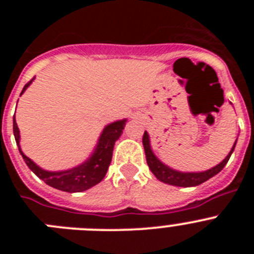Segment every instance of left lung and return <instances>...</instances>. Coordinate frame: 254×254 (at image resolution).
<instances>
[{
	"mask_svg": "<svg viewBox=\"0 0 254 254\" xmlns=\"http://www.w3.org/2000/svg\"><path fill=\"white\" fill-rule=\"evenodd\" d=\"M237 140H235L230 152L226 155V158L221 163H219L215 167L210 168V169L205 170V172H179V170L168 167L167 164H164L163 161L159 160L158 156L152 151L151 143H150V136L146 131L143 133L142 145L143 149H145V155H146L147 165H149L152 174L159 181L164 182V183H167V185L170 186H177V187H196V186L208 181V179L212 178L214 176H216L217 173L223 170V168L225 167L226 163L230 159V156H232L233 151H234Z\"/></svg>",
	"mask_w": 254,
	"mask_h": 254,
	"instance_id": "8db88e82",
	"label": "left lung"
}]
</instances>
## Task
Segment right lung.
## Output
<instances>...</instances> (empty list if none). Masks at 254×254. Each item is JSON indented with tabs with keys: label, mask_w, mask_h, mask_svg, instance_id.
<instances>
[{
	"label": "right lung",
	"mask_w": 254,
	"mask_h": 254,
	"mask_svg": "<svg viewBox=\"0 0 254 254\" xmlns=\"http://www.w3.org/2000/svg\"><path fill=\"white\" fill-rule=\"evenodd\" d=\"M33 80H30L24 86L20 96L28 89ZM126 122H127V120L125 118V120L116 121V122H112L105 126L99 138H98L95 149L84 163L75 168H71V169L58 170V172H49V170L42 169L39 165H37L34 161L22 152L21 147H20V131L16 121H15V117H13V136H15L16 145L19 147L22 159L29 167V169L34 173L38 178L44 181L47 185L56 188V190L73 193V192H84V190L94 187L103 181L108 172V168L111 165L114 143L123 133Z\"/></svg>",
	"instance_id": "1"
}]
</instances>
